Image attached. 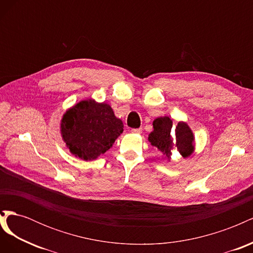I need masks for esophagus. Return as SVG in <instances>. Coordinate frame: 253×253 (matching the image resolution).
Listing matches in <instances>:
<instances>
[{"instance_id": "esophagus-1", "label": "esophagus", "mask_w": 253, "mask_h": 253, "mask_svg": "<svg viewBox=\"0 0 253 253\" xmlns=\"http://www.w3.org/2000/svg\"><path fill=\"white\" fill-rule=\"evenodd\" d=\"M131 132L134 134H141L142 133V128L138 127V128H132Z\"/></svg>"}]
</instances>
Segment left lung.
Returning a JSON list of instances; mask_svg holds the SVG:
<instances>
[{
  "mask_svg": "<svg viewBox=\"0 0 253 253\" xmlns=\"http://www.w3.org/2000/svg\"><path fill=\"white\" fill-rule=\"evenodd\" d=\"M172 120L169 117H159L153 121V132L149 135V141L171 158L172 151H177L183 157H188L194 151V136L185 122H179L172 129Z\"/></svg>",
  "mask_w": 253,
  "mask_h": 253,
  "instance_id": "left-lung-1",
  "label": "left lung"
}]
</instances>
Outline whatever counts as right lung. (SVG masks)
<instances>
[{"instance_id":"right-lung-1","label":"right lung","mask_w":253,"mask_h":253,"mask_svg":"<svg viewBox=\"0 0 253 253\" xmlns=\"http://www.w3.org/2000/svg\"><path fill=\"white\" fill-rule=\"evenodd\" d=\"M124 132V124L109 104L83 100L66 111L61 120V134L76 157L93 160L108 151Z\"/></svg>"}]
</instances>
